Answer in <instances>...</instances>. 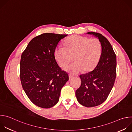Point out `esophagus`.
I'll list each match as a JSON object with an SVG mask.
<instances>
[{"label":"esophagus","mask_w":132,"mask_h":132,"mask_svg":"<svg viewBox=\"0 0 132 132\" xmlns=\"http://www.w3.org/2000/svg\"><path fill=\"white\" fill-rule=\"evenodd\" d=\"M73 77V76H72V75H69V79H71Z\"/></svg>","instance_id":"obj_1"}]
</instances>
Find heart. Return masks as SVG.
I'll return each instance as SVG.
<instances>
[{"label": "heart", "mask_w": 132, "mask_h": 132, "mask_svg": "<svg viewBox=\"0 0 132 132\" xmlns=\"http://www.w3.org/2000/svg\"><path fill=\"white\" fill-rule=\"evenodd\" d=\"M101 53V45L97 39H89L80 35H72L64 42V47H56L54 53L56 61L61 67L71 60L74 62L66 66L64 70L71 73H77L83 69L88 71L98 62Z\"/></svg>", "instance_id": "1"}]
</instances>
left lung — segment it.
<instances>
[{
  "label": "left lung",
  "mask_w": 132,
  "mask_h": 132,
  "mask_svg": "<svg viewBox=\"0 0 132 132\" xmlns=\"http://www.w3.org/2000/svg\"><path fill=\"white\" fill-rule=\"evenodd\" d=\"M87 34L98 38L101 45L98 64L91 71L80 75L81 84L76 91L78 102L90 108L103 103L113 87L116 78L117 57L111 44L104 36L94 32Z\"/></svg>",
  "instance_id": "8db88e82"
}]
</instances>
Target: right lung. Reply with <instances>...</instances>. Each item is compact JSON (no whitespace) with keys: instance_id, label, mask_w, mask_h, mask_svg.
Returning <instances> with one entry per match:
<instances>
[{"instance_id":"add662e5","label":"right lung","mask_w":132,"mask_h":132,"mask_svg":"<svg viewBox=\"0 0 132 132\" xmlns=\"http://www.w3.org/2000/svg\"><path fill=\"white\" fill-rule=\"evenodd\" d=\"M67 34L43 33L29 42L20 61V80L26 95L35 105L48 109L60 99L61 90L69 79L59 67L54 51Z\"/></svg>"}]
</instances>
